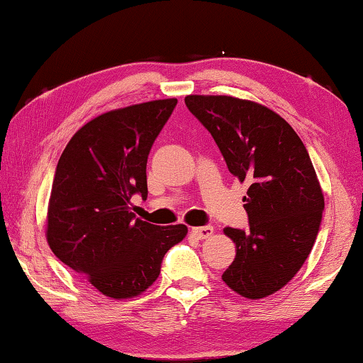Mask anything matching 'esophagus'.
I'll return each mask as SVG.
<instances>
[{
    "label": "esophagus",
    "mask_w": 363,
    "mask_h": 363,
    "mask_svg": "<svg viewBox=\"0 0 363 363\" xmlns=\"http://www.w3.org/2000/svg\"><path fill=\"white\" fill-rule=\"evenodd\" d=\"M191 233L196 238L203 240V238L212 237V235H213V227H211V225H207V227H192L191 228Z\"/></svg>",
    "instance_id": "obj_1"
}]
</instances>
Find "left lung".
<instances>
[{
  "label": "left lung",
  "instance_id": "left-lung-1",
  "mask_svg": "<svg viewBox=\"0 0 363 363\" xmlns=\"http://www.w3.org/2000/svg\"><path fill=\"white\" fill-rule=\"evenodd\" d=\"M187 108L211 131L228 171L250 184L243 197L250 228L227 227L233 263L222 279L247 299L284 288L309 257L324 194L296 131L277 111L230 95H187Z\"/></svg>",
  "mask_w": 363,
  "mask_h": 363
}]
</instances>
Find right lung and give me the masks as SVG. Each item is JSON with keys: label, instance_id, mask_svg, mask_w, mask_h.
Instances as JSON below:
<instances>
[{"label": "right lung", "instance_id": "obj_1", "mask_svg": "<svg viewBox=\"0 0 363 363\" xmlns=\"http://www.w3.org/2000/svg\"><path fill=\"white\" fill-rule=\"evenodd\" d=\"M177 99L110 110L70 138L50 189L45 238L60 262L101 294L131 299L156 281L167 250L187 227L136 218L133 194L147 196L146 161Z\"/></svg>", "mask_w": 363, "mask_h": 363}]
</instances>
